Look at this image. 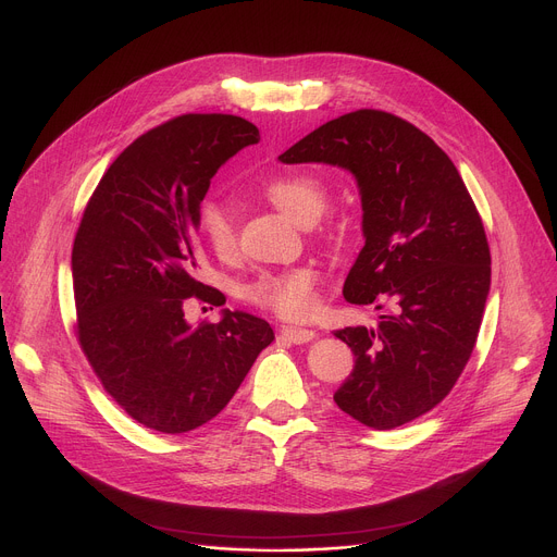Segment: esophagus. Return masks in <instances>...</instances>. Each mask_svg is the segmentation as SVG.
Listing matches in <instances>:
<instances>
[{
    "label": "esophagus",
    "mask_w": 557,
    "mask_h": 557,
    "mask_svg": "<svg viewBox=\"0 0 557 557\" xmlns=\"http://www.w3.org/2000/svg\"><path fill=\"white\" fill-rule=\"evenodd\" d=\"M281 338L294 343V345H302L310 343L317 338L314 330H305V327H281Z\"/></svg>",
    "instance_id": "34e87169"
}]
</instances>
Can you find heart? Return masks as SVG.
Masks as SVG:
<instances>
[{"instance_id": "heart-1", "label": "heart", "mask_w": 557, "mask_h": 557, "mask_svg": "<svg viewBox=\"0 0 557 557\" xmlns=\"http://www.w3.org/2000/svg\"><path fill=\"white\" fill-rule=\"evenodd\" d=\"M261 190L274 208L300 225L314 223L327 208L325 181L307 170L278 174L265 181ZM199 232L219 259H230L236 252V227L223 206L206 201L199 208ZM319 281L321 276L312 265L263 270L245 281L238 294L245 302L278 319L300 321L319 307Z\"/></svg>"}]
</instances>
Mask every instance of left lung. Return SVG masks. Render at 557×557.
Returning a JSON list of instances; mask_svg holds the SVG:
<instances>
[{"mask_svg":"<svg viewBox=\"0 0 557 557\" xmlns=\"http://www.w3.org/2000/svg\"><path fill=\"white\" fill-rule=\"evenodd\" d=\"M278 159L354 172L364 247L343 296L394 302L374 330L336 332L356 358L336 405L374 429L420 418L445 400L471 358L491 283L488 240L462 176L413 123L374 108L323 123Z\"/></svg>","mask_w":557,"mask_h":557,"instance_id":"left-lung-1","label":"left lung"}]
</instances>
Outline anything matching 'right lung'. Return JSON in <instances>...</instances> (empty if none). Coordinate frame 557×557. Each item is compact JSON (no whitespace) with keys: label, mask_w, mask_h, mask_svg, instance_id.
<instances>
[{"label":"right lung","mask_w":557,"mask_h":557,"mask_svg":"<svg viewBox=\"0 0 557 557\" xmlns=\"http://www.w3.org/2000/svg\"><path fill=\"white\" fill-rule=\"evenodd\" d=\"M259 128L234 114H181L137 137L101 181L73 243L75 334L106 394L139 424L185 434L212 420L274 341L263 319L225 312L190 327L199 208L214 172ZM225 302V300H223Z\"/></svg>","instance_id":"obj_1"}]
</instances>
